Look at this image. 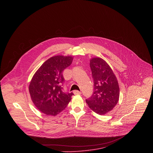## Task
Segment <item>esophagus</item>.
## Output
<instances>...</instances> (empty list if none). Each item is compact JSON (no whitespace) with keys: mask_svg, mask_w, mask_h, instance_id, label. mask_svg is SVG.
<instances>
[{"mask_svg":"<svg viewBox=\"0 0 153 153\" xmlns=\"http://www.w3.org/2000/svg\"><path fill=\"white\" fill-rule=\"evenodd\" d=\"M73 93H74V94H81V92L79 91H77V90H74V91H73Z\"/></svg>","mask_w":153,"mask_h":153,"instance_id":"34e87169","label":"esophagus"}]
</instances>
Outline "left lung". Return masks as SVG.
Wrapping results in <instances>:
<instances>
[{
  "label": "left lung",
  "instance_id": "1",
  "mask_svg": "<svg viewBox=\"0 0 153 153\" xmlns=\"http://www.w3.org/2000/svg\"><path fill=\"white\" fill-rule=\"evenodd\" d=\"M90 67L94 80V92L86 102L93 111L104 115L111 111L119 98V86L111 67L102 59L90 60Z\"/></svg>",
  "mask_w": 153,
  "mask_h": 153
}]
</instances>
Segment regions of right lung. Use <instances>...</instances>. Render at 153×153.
Masks as SVG:
<instances>
[{"label":"right lung","instance_id":"obj_1","mask_svg":"<svg viewBox=\"0 0 153 153\" xmlns=\"http://www.w3.org/2000/svg\"><path fill=\"white\" fill-rule=\"evenodd\" d=\"M71 56H56L43 63L33 76L29 91L31 100L42 113L56 116L67 107L73 93L63 90L62 72L73 62Z\"/></svg>","mask_w":153,"mask_h":153}]
</instances>
